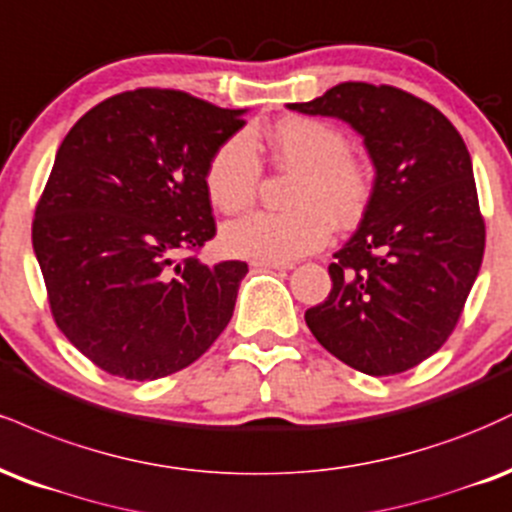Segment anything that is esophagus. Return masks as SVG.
Returning a JSON list of instances; mask_svg holds the SVG:
<instances>
[{"mask_svg": "<svg viewBox=\"0 0 512 512\" xmlns=\"http://www.w3.org/2000/svg\"><path fill=\"white\" fill-rule=\"evenodd\" d=\"M254 268H266V270H290L292 263H266V261H251Z\"/></svg>", "mask_w": 512, "mask_h": 512, "instance_id": "esophagus-1", "label": "esophagus"}]
</instances>
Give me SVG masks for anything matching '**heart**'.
Instances as JSON below:
<instances>
[{
	"label": "heart",
	"instance_id": "1",
	"mask_svg": "<svg viewBox=\"0 0 512 512\" xmlns=\"http://www.w3.org/2000/svg\"><path fill=\"white\" fill-rule=\"evenodd\" d=\"M270 160L294 172L287 213H251L227 222L222 246L249 261L290 263L321 249L330 222L347 227L362 218L374 189L369 165L347 153L335 126L314 117H285L268 134ZM261 162L249 136L227 138L208 160L206 189L222 213H239L254 203Z\"/></svg>",
	"mask_w": 512,
	"mask_h": 512
}]
</instances>
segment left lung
Returning <instances> with one entry per match:
<instances>
[{"label":"left lung","mask_w":512,"mask_h":512,"mask_svg":"<svg viewBox=\"0 0 512 512\" xmlns=\"http://www.w3.org/2000/svg\"><path fill=\"white\" fill-rule=\"evenodd\" d=\"M290 110L347 122L376 167L364 218L328 266L333 290L306 326L352 369L402 374L441 350L482 266L465 141L446 114L393 86L347 81Z\"/></svg>","instance_id":"1"}]
</instances>
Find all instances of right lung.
<instances>
[{
    "instance_id": "obj_1",
    "label": "right lung",
    "mask_w": 512,
    "mask_h": 512,
    "mask_svg": "<svg viewBox=\"0 0 512 512\" xmlns=\"http://www.w3.org/2000/svg\"><path fill=\"white\" fill-rule=\"evenodd\" d=\"M182 90L112 95L71 126L33 220V251L66 340L107 374L155 381L230 323L244 261L206 266L208 160L246 124Z\"/></svg>"
}]
</instances>
